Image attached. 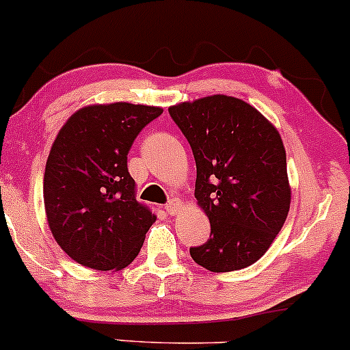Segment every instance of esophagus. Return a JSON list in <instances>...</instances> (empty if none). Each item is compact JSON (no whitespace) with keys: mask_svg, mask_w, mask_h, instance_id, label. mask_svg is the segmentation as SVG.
I'll list each match as a JSON object with an SVG mask.
<instances>
[{"mask_svg":"<svg viewBox=\"0 0 350 350\" xmlns=\"http://www.w3.org/2000/svg\"><path fill=\"white\" fill-rule=\"evenodd\" d=\"M165 211H167L170 215L178 214V212L182 211V202L178 199H170L167 204H165Z\"/></svg>","mask_w":350,"mask_h":350,"instance_id":"34e87169","label":"esophagus"}]
</instances>
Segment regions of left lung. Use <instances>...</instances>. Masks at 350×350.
Returning <instances> with one entry per match:
<instances>
[{
    "label": "left lung",
    "instance_id": "1",
    "mask_svg": "<svg viewBox=\"0 0 350 350\" xmlns=\"http://www.w3.org/2000/svg\"><path fill=\"white\" fill-rule=\"evenodd\" d=\"M168 113L192 148L196 199L211 222V237L190 247V256L214 273L253 265L290 211L280 133L253 106L229 96L183 103Z\"/></svg>",
    "mask_w": 350,
    "mask_h": 350
}]
</instances>
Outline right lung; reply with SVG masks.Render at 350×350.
Segmentation results:
<instances>
[{"mask_svg":"<svg viewBox=\"0 0 350 350\" xmlns=\"http://www.w3.org/2000/svg\"><path fill=\"white\" fill-rule=\"evenodd\" d=\"M163 109L114 103L89 106L68 118L57 135L43 175L50 230L79 265L99 271L136 258L154 215L135 199L128 153Z\"/></svg>","mask_w":350,"mask_h":350,"instance_id":"obj_1","label":"right lung"}]
</instances>
